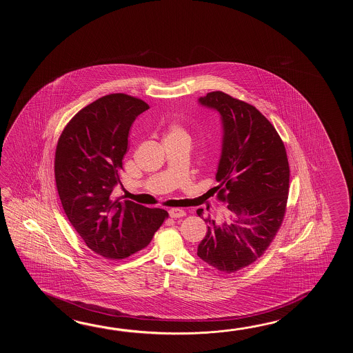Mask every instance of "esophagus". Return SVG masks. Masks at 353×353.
<instances>
[{"label":"esophagus","mask_w":353,"mask_h":353,"mask_svg":"<svg viewBox=\"0 0 353 353\" xmlns=\"http://www.w3.org/2000/svg\"><path fill=\"white\" fill-rule=\"evenodd\" d=\"M169 216L172 218H180L185 216V212L179 208H174V210H169Z\"/></svg>","instance_id":"esophagus-1"}]
</instances>
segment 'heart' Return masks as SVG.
<instances>
[{"label":"heart","mask_w":353,"mask_h":353,"mask_svg":"<svg viewBox=\"0 0 353 353\" xmlns=\"http://www.w3.org/2000/svg\"><path fill=\"white\" fill-rule=\"evenodd\" d=\"M176 135H184V131H183L181 128H178V126H173V128H170V132L168 134V136ZM168 136H166V137H168Z\"/></svg>","instance_id":"b5f03b06"}]
</instances>
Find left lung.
I'll list each match as a JSON object with an SVG mask.
<instances>
[{"mask_svg":"<svg viewBox=\"0 0 353 353\" xmlns=\"http://www.w3.org/2000/svg\"><path fill=\"white\" fill-rule=\"evenodd\" d=\"M198 105L219 114L216 180L227 210L204 219L208 231L196 255L230 274L256 261L278 232L289 194V163L276 130L254 105L221 90L198 98ZM196 213L203 217L202 208Z\"/></svg>","mask_w":353,"mask_h":353,"instance_id":"obj_1","label":"left lung"}]
</instances>
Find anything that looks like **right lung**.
Returning <instances> with one entry per match:
<instances>
[{"label": "right lung", "instance_id": "right-lung-1", "mask_svg": "<svg viewBox=\"0 0 353 353\" xmlns=\"http://www.w3.org/2000/svg\"><path fill=\"white\" fill-rule=\"evenodd\" d=\"M149 110L123 93L98 98L69 121L55 151V181L63 210L85 245L105 259H125L150 243L168 212L114 199L128 131Z\"/></svg>", "mask_w": 353, "mask_h": 353}]
</instances>
